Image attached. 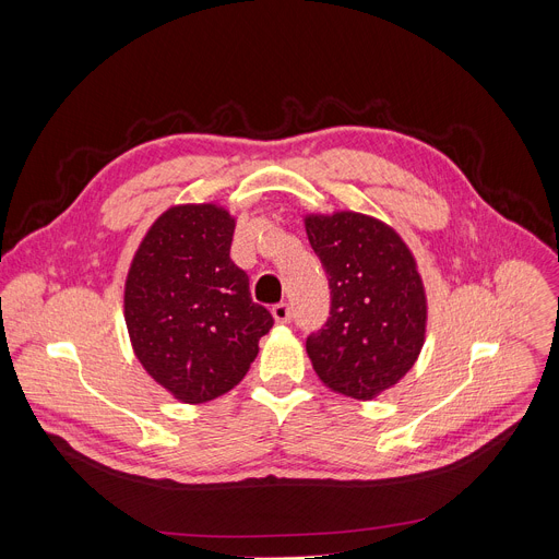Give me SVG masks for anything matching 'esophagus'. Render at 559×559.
Here are the masks:
<instances>
[{"instance_id": "34e87169", "label": "esophagus", "mask_w": 559, "mask_h": 559, "mask_svg": "<svg viewBox=\"0 0 559 559\" xmlns=\"http://www.w3.org/2000/svg\"><path fill=\"white\" fill-rule=\"evenodd\" d=\"M272 314H274L276 324H289V319H292V310H289L287 304H276L272 308Z\"/></svg>"}]
</instances>
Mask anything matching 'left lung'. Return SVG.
I'll return each instance as SVG.
<instances>
[{"mask_svg": "<svg viewBox=\"0 0 559 559\" xmlns=\"http://www.w3.org/2000/svg\"><path fill=\"white\" fill-rule=\"evenodd\" d=\"M306 233L331 287V317L306 340L329 390L371 401L415 367L426 340V289L401 235L376 217L308 215Z\"/></svg>", "mask_w": 559, "mask_h": 559, "instance_id": "left-lung-1", "label": "left lung"}]
</instances>
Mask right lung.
Returning <instances> with one entry per match:
<instances>
[{
  "mask_svg": "<svg viewBox=\"0 0 559 559\" xmlns=\"http://www.w3.org/2000/svg\"><path fill=\"white\" fill-rule=\"evenodd\" d=\"M235 219L217 203L171 205L140 242L124 319L144 371L183 403L213 401L247 376L274 326L230 260Z\"/></svg>",
  "mask_w": 559,
  "mask_h": 559,
  "instance_id": "add662e5",
  "label": "right lung"
}]
</instances>
